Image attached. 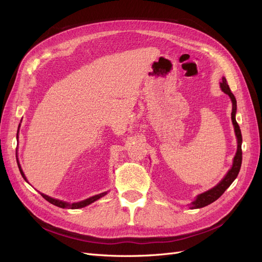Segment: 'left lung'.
Returning <instances> with one entry per match:
<instances>
[{
    "label": "left lung",
    "mask_w": 262,
    "mask_h": 262,
    "mask_svg": "<svg viewBox=\"0 0 262 262\" xmlns=\"http://www.w3.org/2000/svg\"><path fill=\"white\" fill-rule=\"evenodd\" d=\"M221 90L223 91L225 94H227L229 98H231L232 102H233V110H232V122L234 125V130H235V134L237 138V152L236 155L234 156V161H233V166L232 168L228 170V172L226 173V176L222 179L219 185H216L214 188L208 190L201 194H199L196 196V199L191 203V209H200L203 207H207V205L211 204L212 202H214L215 200H217L224 193L225 190L232 185V182L236 179L237 175L241 170V166H242V160H243V152H242V142H243V138H242V132L239 129V125L236 121V109H237V105H236V98L233 95V93L231 92V89L226 82L225 77H222V83H221Z\"/></svg>",
    "instance_id": "8db88e82"
}]
</instances>
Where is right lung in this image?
I'll return each instance as SVG.
<instances>
[{
    "label": "right lung",
    "instance_id": "obj_1",
    "mask_svg": "<svg viewBox=\"0 0 262 262\" xmlns=\"http://www.w3.org/2000/svg\"><path fill=\"white\" fill-rule=\"evenodd\" d=\"M18 129H19V126H18ZM17 139H18V132H17ZM17 165H18V168H19V171H20V173H21L23 178L27 181L25 175H24V172H23V170H21V167H20L19 162H18V158H17ZM106 194H107V192H102V193H99V194H96V195H94V196H91V198H89V199L80 201V202H76V203H67V202H64V201L53 199V198H51V196H48V195H46V194L41 193L42 198H45V199H46L47 201L50 202V203L53 204V205H57V207L62 208V209H80V208H84V207H86V205H89V204L95 202L96 200L100 199L101 196H104V195H106Z\"/></svg>",
    "mask_w": 262,
    "mask_h": 262
}]
</instances>
